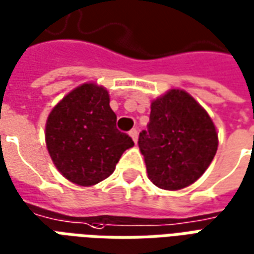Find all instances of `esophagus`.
<instances>
[{"label":"esophagus","mask_w":254,"mask_h":254,"mask_svg":"<svg viewBox=\"0 0 254 254\" xmlns=\"http://www.w3.org/2000/svg\"><path fill=\"white\" fill-rule=\"evenodd\" d=\"M129 136L133 138V141L136 143L137 141V136H138V133H137V129H132L130 132H129Z\"/></svg>","instance_id":"1"}]
</instances>
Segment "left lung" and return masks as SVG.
Returning a JSON list of instances; mask_svg holds the SVG:
<instances>
[{
	"label": "left lung",
	"mask_w": 254,
	"mask_h": 254,
	"mask_svg": "<svg viewBox=\"0 0 254 254\" xmlns=\"http://www.w3.org/2000/svg\"><path fill=\"white\" fill-rule=\"evenodd\" d=\"M151 182L178 190L197 181L218 149V133L207 111L181 89H171L151 105L147 130L140 132Z\"/></svg>",
	"instance_id": "1"
}]
</instances>
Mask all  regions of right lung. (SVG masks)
<instances>
[{
  "mask_svg": "<svg viewBox=\"0 0 254 254\" xmlns=\"http://www.w3.org/2000/svg\"><path fill=\"white\" fill-rule=\"evenodd\" d=\"M46 145L65 178L91 187L111 176L124 151L134 143L117 129L109 92L89 83L73 89L53 109Z\"/></svg>",
  "mask_w": 254,
  "mask_h": 254,
  "instance_id": "obj_1",
  "label": "right lung"
}]
</instances>
